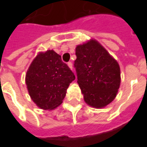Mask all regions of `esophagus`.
<instances>
[{"label": "esophagus", "mask_w": 147, "mask_h": 147, "mask_svg": "<svg viewBox=\"0 0 147 147\" xmlns=\"http://www.w3.org/2000/svg\"><path fill=\"white\" fill-rule=\"evenodd\" d=\"M67 66H68V67H70L71 68V70H72V63H71V62H68V63H67Z\"/></svg>", "instance_id": "34e87169"}]
</instances>
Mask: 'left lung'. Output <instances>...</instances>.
<instances>
[{
    "instance_id": "obj_1",
    "label": "left lung",
    "mask_w": 147,
    "mask_h": 147,
    "mask_svg": "<svg viewBox=\"0 0 147 147\" xmlns=\"http://www.w3.org/2000/svg\"><path fill=\"white\" fill-rule=\"evenodd\" d=\"M74 66L84 101L94 108H103L116 98L120 85L117 61L98 41L91 39L76 48Z\"/></svg>"
}]
</instances>
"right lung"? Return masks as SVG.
Instances as JSON below:
<instances>
[{
  "instance_id": "right-lung-1",
  "label": "right lung",
  "mask_w": 147,
  "mask_h": 147,
  "mask_svg": "<svg viewBox=\"0 0 147 147\" xmlns=\"http://www.w3.org/2000/svg\"><path fill=\"white\" fill-rule=\"evenodd\" d=\"M76 77L53 50L39 53L26 75L27 90L37 106L51 110L61 105L67 87Z\"/></svg>"
}]
</instances>
